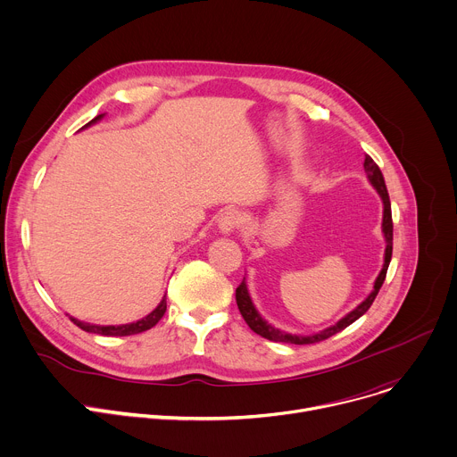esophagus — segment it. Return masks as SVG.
Listing matches in <instances>:
<instances>
[{
    "mask_svg": "<svg viewBox=\"0 0 457 457\" xmlns=\"http://www.w3.org/2000/svg\"><path fill=\"white\" fill-rule=\"evenodd\" d=\"M243 221V216L239 211H227L220 216L218 220V227L223 234H232Z\"/></svg>",
    "mask_w": 457,
    "mask_h": 457,
    "instance_id": "obj_1",
    "label": "esophagus"
}]
</instances>
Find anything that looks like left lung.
<instances>
[{"instance_id":"obj_1","label":"left lung","mask_w":457,"mask_h":457,"mask_svg":"<svg viewBox=\"0 0 457 457\" xmlns=\"http://www.w3.org/2000/svg\"><path fill=\"white\" fill-rule=\"evenodd\" d=\"M365 172L369 176V181L372 183V187L378 190V194L381 195L383 199V234H385V241H386V248H385V263H383V269L374 283V290L369 294V297L361 303V305H358L356 309H353L350 314H346L343 320H339L336 325L318 332V334H312V336H295V334H287L272 325H269L256 311V307L252 305V299L248 295V290H246V283H245V278L241 281V285L236 288V303H237V309L243 316V320L246 321V325L254 330L256 334H260L262 337L265 339H270V341H276V343H292V345H311V343H320L323 339H328L330 336L341 332L343 328H346L348 325H352L356 320H360L374 303L385 278H386V270H388V265H390V258H392V211H390V197H388V192H386V185H385V179H383V174L379 170V167L376 165V162L367 156L365 158Z\"/></svg>"}]
</instances>
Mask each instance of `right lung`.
<instances>
[{
  "instance_id": "add662e5",
  "label": "right lung",
  "mask_w": 457,
  "mask_h": 457,
  "mask_svg": "<svg viewBox=\"0 0 457 457\" xmlns=\"http://www.w3.org/2000/svg\"><path fill=\"white\" fill-rule=\"evenodd\" d=\"M101 118H104V114L96 116V118H94L90 123H87V125H92V123H96V121L101 120ZM165 311H167V299L163 297L162 303H160V305H158L154 311H152L148 316H145L143 320H139V321H136V323L118 325V327H114V325L104 327V325L83 323V321H78V320H74V318H71V321H72L76 327H79L81 330L92 332V334H101V336H132V334H139V332H145V330L154 327V325L163 318Z\"/></svg>"
}]
</instances>
